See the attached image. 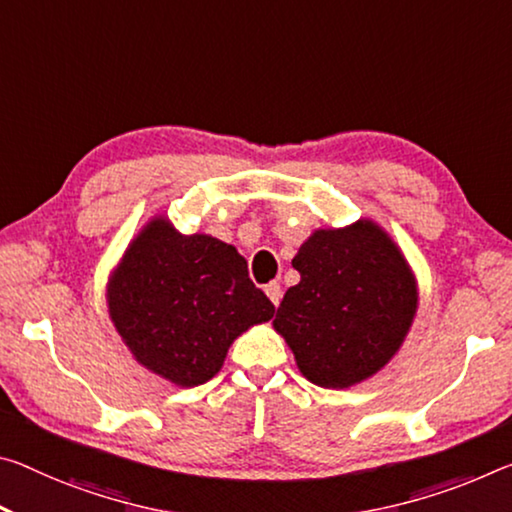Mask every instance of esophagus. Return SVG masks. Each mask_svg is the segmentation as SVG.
<instances>
[{"instance_id":"esophagus-1","label":"esophagus","mask_w":512,"mask_h":512,"mask_svg":"<svg viewBox=\"0 0 512 512\" xmlns=\"http://www.w3.org/2000/svg\"><path fill=\"white\" fill-rule=\"evenodd\" d=\"M264 291H266V296H269L271 303L278 307L280 300H282V287L278 285V282H271V285H266Z\"/></svg>"}]
</instances>
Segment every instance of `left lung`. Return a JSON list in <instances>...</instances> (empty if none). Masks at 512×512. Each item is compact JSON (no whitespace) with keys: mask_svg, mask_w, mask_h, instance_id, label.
Segmentation results:
<instances>
[{"mask_svg":"<svg viewBox=\"0 0 512 512\" xmlns=\"http://www.w3.org/2000/svg\"><path fill=\"white\" fill-rule=\"evenodd\" d=\"M289 287L273 328L310 383L346 389L399 353L415 321L419 291L408 259L371 218L314 230L291 259Z\"/></svg>","mask_w":512,"mask_h":512,"instance_id":"1","label":"left lung"}]
</instances>
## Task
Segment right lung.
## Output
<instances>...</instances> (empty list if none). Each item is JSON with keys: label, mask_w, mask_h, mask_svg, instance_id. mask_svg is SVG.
<instances>
[{"label": "right lung", "mask_w": 512, "mask_h": 512, "mask_svg": "<svg viewBox=\"0 0 512 512\" xmlns=\"http://www.w3.org/2000/svg\"><path fill=\"white\" fill-rule=\"evenodd\" d=\"M107 307L134 360L175 387L212 380L234 339L275 312L237 248L177 232L166 216L127 246L109 275Z\"/></svg>", "instance_id": "1"}]
</instances>
